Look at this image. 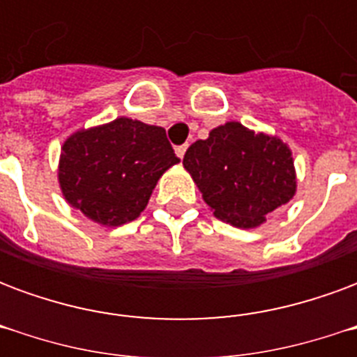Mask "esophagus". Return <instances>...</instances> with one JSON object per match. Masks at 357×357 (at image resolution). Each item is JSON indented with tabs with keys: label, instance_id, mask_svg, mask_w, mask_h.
<instances>
[{
	"label": "esophagus",
	"instance_id": "esophagus-1",
	"mask_svg": "<svg viewBox=\"0 0 357 357\" xmlns=\"http://www.w3.org/2000/svg\"><path fill=\"white\" fill-rule=\"evenodd\" d=\"M185 151H187V143L185 145H178V147H176V155H178L179 158H183V156H185Z\"/></svg>",
	"mask_w": 357,
	"mask_h": 357
}]
</instances>
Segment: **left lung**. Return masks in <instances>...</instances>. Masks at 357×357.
<instances>
[{
	"mask_svg": "<svg viewBox=\"0 0 357 357\" xmlns=\"http://www.w3.org/2000/svg\"><path fill=\"white\" fill-rule=\"evenodd\" d=\"M183 168L214 216L239 229L266 224V216L292 201L298 183L291 147L235 120L195 141Z\"/></svg>",
	"mask_w": 357,
	"mask_h": 357,
	"instance_id": "obj_1",
	"label": "left lung"
}]
</instances>
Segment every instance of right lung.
<instances>
[{
	"instance_id": "1",
	"label": "right lung",
	"mask_w": 357,
	"mask_h": 357,
	"mask_svg": "<svg viewBox=\"0 0 357 357\" xmlns=\"http://www.w3.org/2000/svg\"><path fill=\"white\" fill-rule=\"evenodd\" d=\"M178 162L164 128L118 116L66 137L57 179L74 210L95 224L118 227L139 218L158 179Z\"/></svg>"
}]
</instances>
